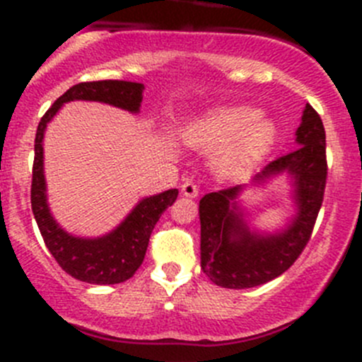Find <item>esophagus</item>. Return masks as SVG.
Segmentation results:
<instances>
[{
  "label": "esophagus",
  "instance_id": "34e87169",
  "mask_svg": "<svg viewBox=\"0 0 362 362\" xmlns=\"http://www.w3.org/2000/svg\"><path fill=\"white\" fill-rule=\"evenodd\" d=\"M182 194L187 196V198H196V196L199 194V187L198 184H196L194 180H185L184 184H182Z\"/></svg>",
  "mask_w": 362,
  "mask_h": 362
}]
</instances>
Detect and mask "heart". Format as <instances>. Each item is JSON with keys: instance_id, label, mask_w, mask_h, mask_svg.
I'll use <instances>...</instances> for the list:
<instances>
[{"instance_id": "obj_1", "label": "heart", "mask_w": 362, "mask_h": 362, "mask_svg": "<svg viewBox=\"0 0 362 362\" xmlns=\"http://www.w3.org/2000/svg\"><path fill=\"white\" fill-rule=\"evenodd\" d=\"M187 140L206 148L222 147L218 168L240 175L266 154L275 141V126L250 107H224L187 127Z\"/></svg>"}]
</instances>
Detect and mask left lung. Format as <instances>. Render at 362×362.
<instances>
[{
	"instance_id": "1",
	"label": "left lung",
	"mask_w": 362,
	"mask_h": 362,
	"mask_svg": "<svg viewBox=\"0 0 362 362\" xmlns=\"http://www.w3.org/2000/svg\"><path fill=\"white\" fill-rule=\"evenodd\" d=\"M298 147L266 164L254 180L287 171L294 178L298 215L279 235H252L236 211L242 185L204 194L199 202L202 268L208 279L226 289H249L282 275L305 250L324 202L327 180L326 131L322 119L306 103L296 131Z\"/></svg>"
}]
</instances>
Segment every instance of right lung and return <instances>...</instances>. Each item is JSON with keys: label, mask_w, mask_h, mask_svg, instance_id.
I'll list each match as a JSON object with an SVG mask.
<instances>
[{"label": "right lung", "mask_w": 362, "mask_h": 362, "mask_svg": "<svg viewBox=\"0 0 362 362\" xmlns=\"http://www.w3.org/2000/svg\"><path fill=\"white\" fill-rule=\"evenodd\" d=\"M144 83L124 80H96L80 82L69 87L63 96L54 101L45 112L36 129L35 160H33L31 208L47 249L54 255L57 264L73 279L98 286H110L129 280L145 259L148 240L158 224L159 217L168 206L175 203L178 191L170 189L158 196L140 202L129 217L103 238L83 240L68 235L56 224L50 215L45 198V177H43V131L49 120L56 115L61 105L73 100L103 101L113 107L138 112L141 103Z\"/></svg>", "instance_id": "right-lung-1"}]
</instances>
